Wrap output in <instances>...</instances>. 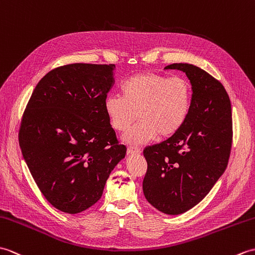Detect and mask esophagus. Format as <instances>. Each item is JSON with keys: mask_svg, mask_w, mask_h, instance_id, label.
Returning <instances> with one entry per match:
<instances>
[{"mask_svg": "<svg viewBox=\"0 0 255 255\" xmlns=\"http://www.w3.org/2000/svg\"><path fill=\"white\" fill-rule=\"evenodd\" d=\"M142 152L140 148H135V147H128V155H138Z\"/></svg>", "mask_w": 255, "mask_h": 255, "instance_id": "obj_1", "label": "esophagus"}]
</instances>
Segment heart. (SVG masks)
I'll return each instance as SVG.
<instances>
[{
  "label": "heart",
  "mask_w": 255,
  "mask_h": 255,
  "mask_svg": "<svg viewBox=\"0 0 255 255\" xmlns=\"http://www.w3.org/2000/svg\"><path fill=\"white\" fill-rule=\"evenodd\" d=\"M121 90L122 96H107L104 109L111 128L120 133L127 132L138 116L140 122L123 136L128 145L146 144L158 135L171 137L188 119L192 89L182 77L138 73L124 81Z\"/></svg>",
  "instance_id": "b5f03b06"
}]
</instances>
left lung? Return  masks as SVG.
I'll return each instance as SVG.
<instances>
[{
	"label": "left lung",
	"mask_w": 255,
	"mask_h": 255,
	"mask_svg": "<svg viewBox=\"0 0 255 255\" xmlns=\"http://www.w3.org/2000/svg\"><path fill=\"white\" fill-rule=\"evenodd\" d=\"M165 70L185 73L192 86L191 108L177 134L144 149L143 192L158 211L179 215L199 204L225 172L233 119L227 92L207 72L189 63H173Z\"/></svg>",
	"instance_id": "8db88e82"
}]
</instances>
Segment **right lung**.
I'll list each match as a JSON object with an SVG mask.
<instances>
[{"instance_id":"right-lung-1","label":"right lung","mask_w":255,"mask_h":255,"mask_svg":"<svg viewBox=\"0 0 255 255\" xmlns=\"http://www.w3.org/2000/svg\"><path fill=\"white\" fill-rule=\"evenodd\" d=\"M115 64H69L37 84L19 129V146L39 190L67 214L93 206L127 154L104 109Z\"/></svg>"}]
</instances>
